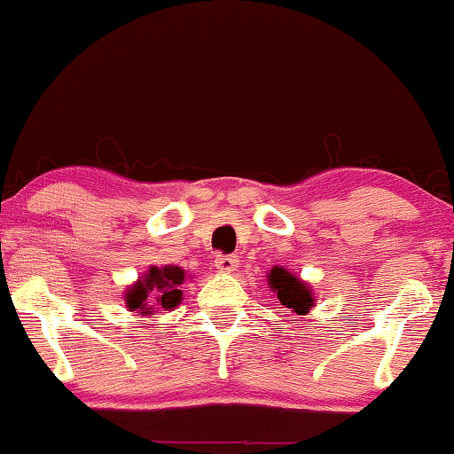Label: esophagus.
Instances as JSON below:
<instances>
[{"label":"esophagus","instance_id":"1","mask_svg":"<svg viewBox=\"0 0 454 454\" xmlns=\"http://www.w3.org/2000/svg\"><path fill=\"white\" fill-rule=\"evenodd\" d=\"M215 266H216V270H219V272H227V275H229V272H233L235 269H238V258L227 256V254L223 256V254H221V256L215 258Z\"/></svg>","mask_w":454,"mask_h":454}]
</instances>
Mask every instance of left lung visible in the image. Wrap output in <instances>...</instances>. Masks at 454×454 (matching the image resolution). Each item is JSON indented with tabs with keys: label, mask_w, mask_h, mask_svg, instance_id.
<instances>
[{
	"label": "left lung",
	"mask_w": 454,
	"mask_h": 454,
	"mask_svg": "<svg viewBox=\"0 0 454 454\" xmlns=\"http://www.w3.org/2000/svg\"><path fill=\"white\" fill-rule=\"evenodd\" d=\"M266 285L275 294L277 306H281L283 312L306 316L314 308V289L309 287V283L297 277L295 272H289L285 266H272L266 272Z\"/></svg>",
	"instance_id": "8db88e82"
}]
</instances>
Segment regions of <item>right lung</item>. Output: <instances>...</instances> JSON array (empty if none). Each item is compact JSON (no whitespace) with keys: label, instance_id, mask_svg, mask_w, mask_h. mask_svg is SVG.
<instances>
[{"label":"right lung","instance_id":"right-lung-1","mask_svg":"<svg viewBox=\"0 0 454 454\" xmlns=\"http://www.w3.org/2000/svg\"><path fill=\"white\" fill-rule=\"evenodd\" d=\"M188 277L182 266H148L146 272L128 285L123 301L129 312H138L140 316H151L160 309H176L184 300L182 285Z\"/></svg>","mask_w":454,"mask_h":454}]
</instances>
